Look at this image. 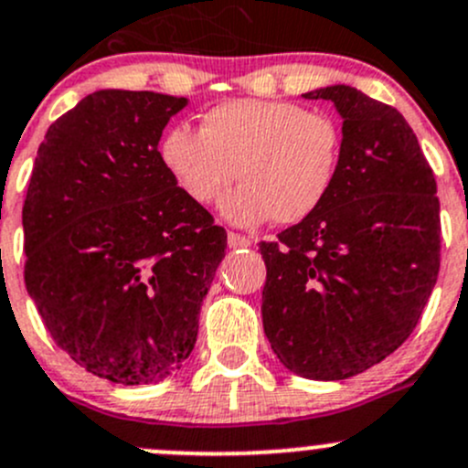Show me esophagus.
<instances>
[{
    "label": "esophagus",
    "mask_w": 468,
    "mask_h": 468,
    "mask_svg": "<svg viewBox=\"0 0 468 468\" xmlns=\"http://www.w3.org/2000/svg\"><path fill=\"white\" fill-rule=\"evenodd\" d=\"M229 247L230 249H247V247H251V239L244 238V235H239V233H229Z\"/></svg>",
    "instance_id": "obj_1"
}]
</instances>
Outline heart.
I'll return each mask as SVG.
<instances>
[{
	"mask_svg": "<svg viewBox=\"0 0 468 468\" xmlns=\"http://www.w3.org/2000/svg\"><path fill=\"white\" fill-rule=\"evenodd\" d=\"M160 160L178 190L238 226L273 219L292 226L324 206L342 160V131L322 111L290 101L230 99L204 112L199 133L174 126L160 140Z\"/></svg>",
	"mask_w": 468,
	"mask_h": 468,
	"instance_id": "obj_1",
	"label": "heart"
}]
</instances>
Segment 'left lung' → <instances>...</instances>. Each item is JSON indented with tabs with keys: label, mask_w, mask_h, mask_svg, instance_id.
<instances>
[{
	"label": "left lung",
	"mask_w": 468,
	"mask_h": 468,
	"mask_svg": "<svg viewBox=\"0 0 468 468\" xmlns=\"http://www.w3.org/2000/svg\"><path fill=\"white\" fill-rule=\"evenodd\" d=\"M342 115V160L314 215L261 242L262 325L296 376L344 380L410 337L439 273L437 183L396 108L351 86L305 92Z\"/></svg>",
	"instance_id": "1"
}]
</instances>
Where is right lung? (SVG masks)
Listing matches in <instances>:
<instances>
[{
  "label": "right lung",
  "instance_id": "1",
  "mask_svg": "<svg viewBox=\"0 0 468 468\" xmlns=\"http://www.w3.org/2000/svg\"><path fill=\"white\" fill-rule=\"evenodd\" d=\"M186 97L99 90L47 129L22 207L25 282L54 342L90 374L151 385L178 371L226 230L160 160Z\"/></svg>",
  "mask_w": 468,
  "mask_h": 468
}]
</instances>
